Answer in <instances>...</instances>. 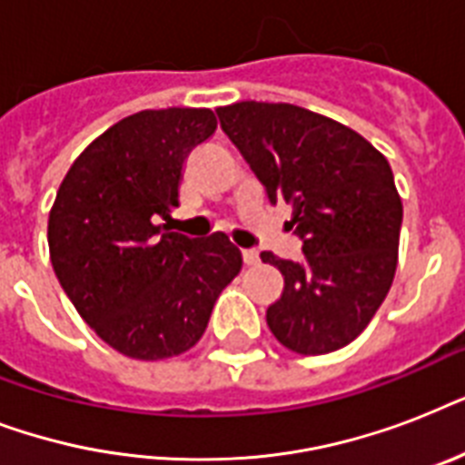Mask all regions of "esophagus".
Returning <instances> with one entry per match:
<instances>
[{
  "label": "esophagus",
  "instance_id": "1",
  "mask_svg": "<svg viewBox=\"0 0 465 465\" xmlns=\"http://www.w3.org/2000/svg\"><path fill=\"white\" fill-rule=\"evenodd\" d=\"M258 261H261V255H258L255 248H246V251H243V262H246V265H258Z\"/></svg>",
  "mask_w": 465,
  "mask_h": 465
}]
</instances>
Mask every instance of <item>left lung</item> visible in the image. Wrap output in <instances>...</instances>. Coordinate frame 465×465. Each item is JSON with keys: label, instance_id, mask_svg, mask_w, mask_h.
Returning a JSON list of instances; mask_svg holds the SVG:
<instances>
[{"label": "left lung", "instance_id": "obj_1", "mask_svg": "<svg viewBox=\"0 0 465 465\" xmlns=\"http://www.w3.org/2000/svg\"><path fill=\"white\" fill-rule=\"evenodd\" d=\"M222 130L262 183L270 203L292 204L299 262L262 251L284 277L268 325L297 354L352 342L396 275L403 203L381 152L335 120L292 104L217 108Z\"/></svg>", "mask_w": 465, "mask_h": 465}]
</instances>
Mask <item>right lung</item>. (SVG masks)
I'll list each match as a JSON object with an SVG mask.
<instances>
[{"mask_svg": "<svg viewBox=\"0 0 465 465\" xmlns=\"http://www.w3.org/2000/svg\"><path fill=\"white\" fill-rule=\"evenodd\" d=\"M210 108L140 111L108 127L64 175L47 222L54 275L79 316L133 360H166L203 338L243 258L222 232H168L185 159L210 140Z\"/></svg>", "mask_w": 465, "mask_h": 465, "instance_id": "add662e5", "label": "right lung"}]
</instances>
